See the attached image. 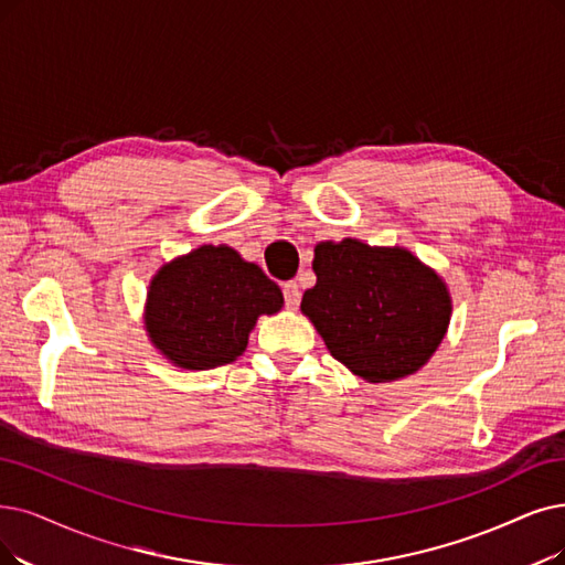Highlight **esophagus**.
I'll return each instance as SVG.
<instances>
[{"label": "esophagus", "mask_w": 565, "mask_h": 565, "mask_svg": "<svg viewBox=\"0 0 565 565\" xmlns=\"http://www.w3.org/2000/svg\"><path fill=\"white\" fill-rule=\"evenodd\" d=\"M282 297H285V306L287 308H297L301 303V289L295 280H289L282 285Z\"/></svg>", "instance_id": "esophagus-1"}]
</instances>
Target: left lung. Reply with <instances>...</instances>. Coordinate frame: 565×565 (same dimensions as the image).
Returning <instances> with one entry per match:
<instances>
[{"mask_svg":"<svg viewBox=\"0 0 565 565\" xmlns=\"http://www.w3.org/2000/svg\"><path fill=\"white\" fill-rule=\"evenodd\" d=\"M315 287L301 310L333 359L369 382L419 371L449 324V295L436 270L403 247L324 241L315 247Z\"/></svg>","mask_w":565,"mask_h":565,"instance_id":"8db88e82","label":"left lung"}]
</instances>
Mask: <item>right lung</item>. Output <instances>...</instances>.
Wrapping results in <instances>:
<instances>
[{
  "label": "right lung",
  "instance_id": "add662e5",
  "mask_svg": "<svg viewBox=\"0 0 565 565\" xmlns=\"http://www.w3.org/2000/svg\"><path fill=\"white\" fill-rule=\"evenodd\" d=\"M280 308V287L257 264L227 245H201L157 270L146 329L175 366L204 371L241 356L259 315Z\"/></svg>",
  "mask_w": 565,
  "mask_h": 565
}]
</instances>
